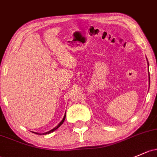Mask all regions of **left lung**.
I'll use <instances>...</instances> for the list:
<instances>
[{"instance_id":"obj_1","label":"left lung","mask_w":157,"mask_h":157,"mask_svg":"<svg viewBox=\"0 0 157 157\" xmlns=\"http://www.w3.org/2000/svg\"><path fill=\"white\" fill-rule=\"evenodd\" d=\"M149 76H150V75H149ZM149 79H150V77H149Z\"/></svg>"}]
</instances>
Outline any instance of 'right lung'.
Listing matches in <instances>:
<instances>
[{"label":"right lung","instance_id":"1","mask_svg":"<svg viewBox=\"0 0 157 157\" xmlns=\"http://www.w3.org/2000/svg\"><path fill=\"white\" fill-rule=\"evenodd\" d=\"M65 117H66V113H65V116H64V118H63V120H62V121H61V122H60V123H59V125H58V126H57L56 127H55V128H52V130H50V131L47 132H45V133H44V134H43V135H47V134H49V133L52 132H53V131H55V130H56V129H57V128H59V126H61V125H62V123H64V121H65ZM34 133H35V132H34ZM36 134H38V133H36Z\"/></svg>","mask_w":157,"mask_h":157}]
</instances>
